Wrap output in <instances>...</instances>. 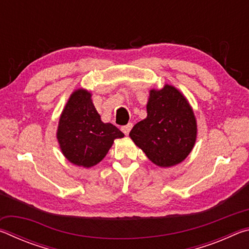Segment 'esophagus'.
Listing matches in <instances>:
<instances>
[{
    "mask_svg": "<svg viewBox=\"0 0 249 249\" xmlns=\"http://www.w3.org/2000/svg\"><path fill=\"white\" fill-rule=\"evenodd\" d=\"M132 127H133V124L132 123H128L127 125H124V126H122V132H123L125 135H128L129 134V132H130V129H132Z\"/></svg>",
    "mask_w": 249,
    "mask_h": 249,
    "instance_id": "34e87169",
    "label": "esophagus"
}]
</instances>
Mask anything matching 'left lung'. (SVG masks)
Returning a JSON list of instances; mask_svg holds the SVG:
<instances>
[{
	"label": "left lung",
	"instance_id": "left-lung-1",
	"mask_svg": "<svg viewBox=\"0 0 249 249\" xmlns=\"http://www.w3.org/2000/svg\"><path fill=\"white\" fill-rule=\"evenodd\" d=\"M146 107L147 117L134 126L129 137L155 165H178L196 144V121L192 107L169 84L161 90H150Z\"/></svg>",
	"mask_w": 249,
	"mask_h": 249
}]
</instances>
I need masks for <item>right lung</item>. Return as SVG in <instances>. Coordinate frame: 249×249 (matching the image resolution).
Instances as JSON below:
<instances>
[{"instance_id": "right-lung-1", "label": "right lung", "mask_w": 249, "mask_h": 249, "mask_svg": "<svg viewBox=\"0 0 249 249\" xmlns=\"http://www.w3.org/2000/svg\"><path fill=\"white\" fill-rule=\"evenodd\" d=\"M124 134L111 123H103L84 89L75 90L67 102L59 120L57 140L65 157L77 165L90 168L99 163L114 140Z\"/></svg>"}]
</instances>
